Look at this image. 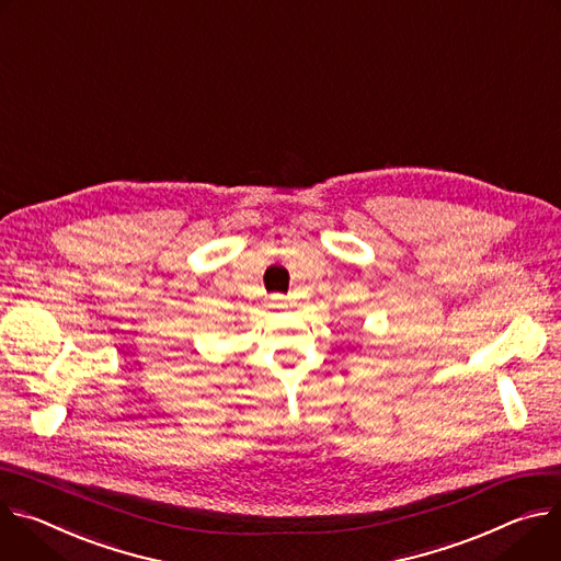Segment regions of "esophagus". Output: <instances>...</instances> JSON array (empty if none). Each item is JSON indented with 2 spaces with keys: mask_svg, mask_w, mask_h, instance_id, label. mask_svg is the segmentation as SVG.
Masks as SVG:
<instances>
[{
  "mask_svg": "<svg viewBox=\"0 0 561 561\" xmlns=\"http://www.w3.org/2000/svg\"><path fill=\"white\" fill-rule=\"evenodd\" d=\"M272 305H274V307H285V298H283V296H274V298H272Z\"/></svg>",
  "mask_w": 561,
  "mask_h": 561,
  "instance_id": "esophagus-1",
  "label": "esophagus"
}]
</instances>
